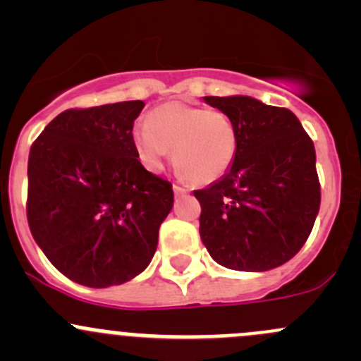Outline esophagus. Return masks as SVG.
<instances>
[{
    "label": "esophagus",
    "instance_id": "obj_1",
    "mask_svg": "<svg viewBox=\"0 0 361 361\" xmlns=\"http://www.w3.org/2000/svg\"><path fill=\"white\" fill-rule=\"evenodd\" d=\"M173 190H174V194H176V195H185V194H188V188L181 187V185H176V183L173 185Z\"/></svg>",
    "mask_w": 361,
    "mask_h": 361
}]
</instances>
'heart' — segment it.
Listing matches in <instances>:
<instances>
[{"label": "heart", "mask_w": 361, "mask_h": 361, "mask_svg": "<svg viewBox=\"0 0 361 361\" xmlns=\"http://www.w3.org/2000/svg\"><path fill=\"white\" fill-rule=\"evenodd\" d=\"M141 162L152 171L164 166L169 148L176 169L195 185L220 180L234 164L239 136L227 113L185 103L160 104L150 122L133 130Z\"/></svg>", "instance_id": "b5f03b06"}]
</instances>
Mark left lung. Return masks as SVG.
I'll use <instances>...</instances> for the list:
<instances>
[{
  "label": "left lung",
  "mask_w": 361,
  "mask_h": 361,
  "mask_svg": "<svg viewBox=\"0 0 361 361\" xmlns=\"http://www.w3.org/2000/svg\"><path fill=\"white\" fill-rule=\"evenodd\" d=\"M227 113L238 155L221 180L194 190L199 232L214 262L234 271H269L300 251L322 202L314 145L297 116L248 96L204 97Z\"/></svg>",
  "instance_id": "left-lung-1"
}]
</instances>
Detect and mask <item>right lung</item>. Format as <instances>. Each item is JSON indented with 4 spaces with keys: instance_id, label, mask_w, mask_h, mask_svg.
Instances as JSON below:
<instances>
[{
    "instance_id": "right-lung-1",
    "label": "right lung",
    "mask_w": 361,
    "mask_h": 361,
    "mask_svg": "<svg viewBox=\"0 0 361 361\" xmlns=\"http://www.w3.org/2000/svg\"><path fill=\"white\" fill-rule=\"evenodd\" d=\"M143 101L71 108L32 143L27 224L45 257L90 288L122 285L154 258L173 185L137 160L134 120Z\"/></svg>"
}]
</instances>
